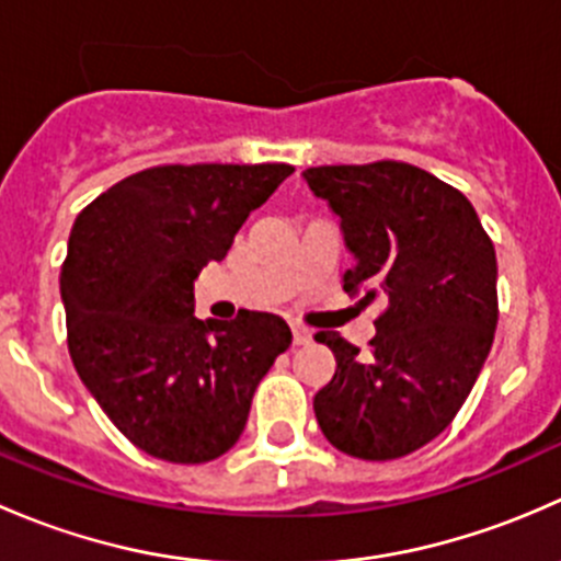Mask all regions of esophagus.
Returning <instances> with one entry per match:
<instances>
[{
  "label": "esophagus",
  "mask_w": 561,
  "mask_h": 561,
  "mask_svg": "<svg viewBox=\"0 0 561 561\" xmlns=\"http://www.w3.org/2000/svg\"><path fill=\"white\" fill-rule=\"evenodd\" d=\"M290 328H293V342L296 344H307L309 339H312V333H309L304 325H298V322H293Z\"/></svg>",
  "instance_id": "obj_1"
}]
</instances>
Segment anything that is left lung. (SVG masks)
<instances>
[{
    "instance_id": "1",
    "label": "left lung",
    "mask_w": 561,
    "mask_h": 561,
    "mask_svg": "<svg viewBox=\"0 0 561 561\" xmlns=\"http://www.w3.org/2000/svg\"><path fill=\"white\" fill-rule=\"evenodd\" d=\"M304 179L355 260L344 290L388 301L369 353L336 331L314 333L336 358L314 396L317 423L342 454L401 458L448 428L489 358L494 244L461 192L407 162L320 165Z\"/></svg>"
}]
</instances>
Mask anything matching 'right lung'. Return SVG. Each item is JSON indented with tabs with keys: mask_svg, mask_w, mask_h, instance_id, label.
I'll return each instance as SVG.
<instances>
[{
	"mask_svg": "<svg viewBox=\"0 0 561 561\" xmlns=\"http://www.w3.org/2000/svg\"><path fill=\"white\" fill-rule=\"evenodd\" d=\"M296 168L160 165L122 179L72 225L59 290L78 377L149 456L228 454L293 333L279 314L197 320L195 279Z\"/></svg>",
	"mask_w": 561,
	"mask_h": 561,
	"instance_id": "1",
	"label": "right lung"
}]
</instances>
